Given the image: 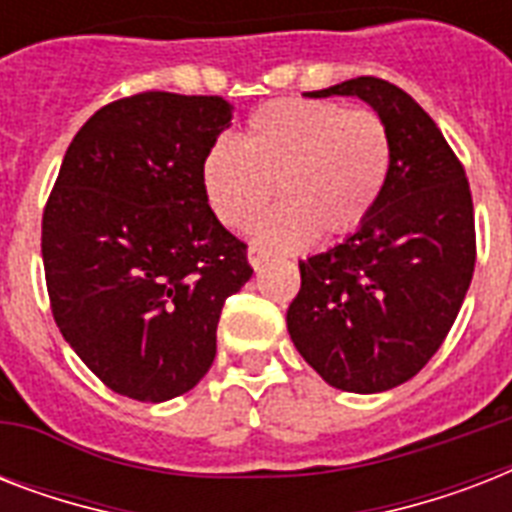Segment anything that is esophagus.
<instances>
[{
	"label": "esophagus",
	"mask_w": 512,
	"mask_h": 512,
	"mask_svg": "<svg viewBox=\"0 0 512 512\" xmlns=\"http://www.w3.org/2000/svg\"><path fill=\"white\" fill-rule=\"evenodd\" d=\"M247 257H249V263L255 265V268H260V265H263L265 260L271 257V252H265V249H260V247H249Z\"/></svg>",
	"instance_id": "1"
}]
</instances>
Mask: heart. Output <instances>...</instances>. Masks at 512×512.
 Returning a JSON list of instances; mask_svg holds the SVG:
<instances>
[{"mask_svg": "<svg viewBox=\"0 0 512 512\" xmlns=\"http://www.w3.org/2000/svg\"><path fill=\"white\" fill-rule=\"evenodd\" d=\"M393 167V138L372 108L313 98L265 103L247 119L241 146L215 140L201 159V188L217 220L255 239L297 249L358 231L380 204Z\"/></svg>", "mask_w": 512, "mask_h": 512, "instance_id": "1", "label": "heart"}]
</instances>
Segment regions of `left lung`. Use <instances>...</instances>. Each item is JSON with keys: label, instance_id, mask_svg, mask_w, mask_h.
Returning <instances> with one entry per match:
<instances>
[{"label": "left lung", "instance_id": "1", "mask_svg": "<svg viewBox=\"0 0 512 512\" xmlns=\"http://www.w3.org/2000/svg\"><path fill=\"white\" fill-rule=\"evenodd\" d=\"M311 95L366 100L388 124L393 167L366 223L300 260L287 329L332 388L380 393L428 364L468 295L476 268L470 183L436 122L396 84L356 76Z\"/></svg>", "mask_w": 512, "mask_h": 512}]
</instances>
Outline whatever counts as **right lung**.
<instances>
[{"label":"right lung","instance_id":"right-lung-1","mask_svg":"<svg viewBox=\"0 0 512 512\" xmlns=\"http://www.w3.org/2000/svg\"><path fill=\"white\" fill-rule=\"evenodd\" d=\"M228 122L217 95L138 92L95 111L63 156L42 215L50 311L114 393H188L215 361L225 300L252 276L201 188Z\"/></svg>","mask_w":512,"mask_h":512}]
</instances>
